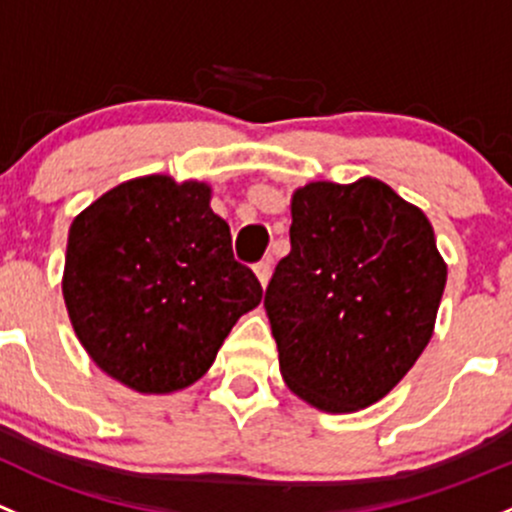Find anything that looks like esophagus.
<instances>
[{
  "mask_svg": "<svg viewBox=\"0 0 512 512\" xmlns=\"http://www.w3.org/2000/svg\"><path fill=\"white\" fill-rule=\"evenodd\" d=\"M270 274H272V260H270V257H267V260H262V262H257L255 277L260 279L262 287H267V282H270Z\"/></svg>",
  "mask_w": 512,
  "mask_h": 512,
  "instance_id": "obj_1",
  "label": "esophagus"
}]
</instances>
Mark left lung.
Masks as SVG:
<instances>
[{
	"label": "left lung",
	"mask_w": 512,
	"mask_h": 512,
	"mask_svg": "<svg viewBox=\"0 0 512 512\" xmlns=\"http://www.w3.org/2000/svg\"><path fill=\"white\" fill-rule=\"evenodd\" d=\"M289 240L265 294L279 373L316 410H365L434 333L446 262L432 223L373 176L311 181L292 193Z\"/></svg>",
	"instance_id": "8db88e82"
}]
</instances>
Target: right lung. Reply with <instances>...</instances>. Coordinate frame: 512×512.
Masks as SVG:
<instances>
[{"mask_svg":"<svg viewBox=\"0 0 512 512\" xmlns=\"http://www.w3.org/2000/svg\"><path fill=\"white\" fill-rule=\"evenodd\" d=\"M211 196L206 181L139 176L102 193L68 230L61 287L75 336L102 373L142 395L201 380L230 328L262 301Z\"/></svg>","mask_w":512,"mask_h":512,"instance_id":"1","label":"right lung"}]
</instances>
